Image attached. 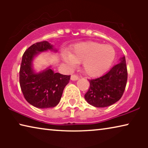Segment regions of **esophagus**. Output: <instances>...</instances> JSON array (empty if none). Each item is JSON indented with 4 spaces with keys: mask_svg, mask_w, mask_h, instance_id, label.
Here are the masks:
<instances>
[{
    "mask_svg": "<svg viewBox=\"0 0 148 148\" xmlns=\"http://www.w3.org/2000/svg\"><path fill=\"white\" fill-rule=\"evenodd\" d=\"M79 79V76L77 75H72L71 77V79L72 81H76Z\"/></svg>",
    "mask_w": 148,
    "mask_h": 148,
    "instance_id": "obj_1",
    "label": "esophagus"
}]
</instances>
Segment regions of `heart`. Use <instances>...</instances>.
<instances>
[{"instance_id": "obj_1", "label": "heart", "mask_w": 148, "mask_h": 148, "mask_svg": "<svg viewBox=\"0 0 148 148\" xmlns=\"http://www.w3.org/2000/svg\"><path fill=\"white\" fill-rule=\"evenodd\" d=\"M115 58L112 46L95 42L75 44L71 53L64 52L62 58L66 63L75 66L83 62V68L88 75L96 77L102 75L110 67Z\"/></svg>"}]
</instances>
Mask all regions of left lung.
I'll use <instances>...</instances> for the list:
<instances>
[{"mask_svg": "<svg viewBox=\"0 0 148 148\" xmlns=\"http://www.w3.org/2000/svg\"><path fill=\"white\" fill-rule=\"evenodd\" d=\"M89 82L90 88L84 96L89 104L98 108L114 104L121 98L127 85V69L125 56L104 75Z\"/></svg>", "mask_w": 148, "mask_h": 148, "instance_id": "8db88e82", "label": "left lung"}]
</instances>
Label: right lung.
Segmentation results:
<instances>
[{
  "label": "right lung",
  "instance_id": "obj_1",
  "mask_svg": "<svg viewBox=\"0 0 148 148\" xmlns=\"http://www.w3.org/2000/svg\"><path fill=\"white\" fill-rule=\"evenodd\" d=\"M48 50L54 49L47 41L34 44L24 52L20 66L19 84L24 98L28 103L38 108L56 106L71 77V75L54 73L50 68L40 73L34 71V57L39 52Z\"/></svg>",
  "mask_w": 148,
  "mask_h": 148
}]
</instances>
